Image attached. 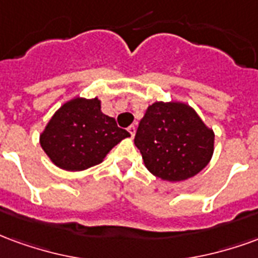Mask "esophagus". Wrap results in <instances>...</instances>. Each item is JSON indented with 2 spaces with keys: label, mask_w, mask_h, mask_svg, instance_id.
Listing matches in <instances>:
<instances>
[{
  "label": "esophagus",
  "mask_w": 258,
  "mask_h": 258,
  "mask_svg": "<svg viewBox=\"0 0 258 258\" xmlns=\"http://www.w3.org/2000/svg\"><path fill=\"white\" fill-rule=\"evenodd\" d=\"M127 132H129V133H131V136L133 137L135 136V133H136V126H135V125H131V126L127 127Z\"/></svg>",
  "instance_id": "34e87169"
}]
</instances>
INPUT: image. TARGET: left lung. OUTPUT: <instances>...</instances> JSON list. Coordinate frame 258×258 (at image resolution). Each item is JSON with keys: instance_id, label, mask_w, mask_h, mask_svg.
Masks as SVG:
<instances>
[{"instance_id": "obj_1", "label": "left lung", "mask_w": 258, "mask_h": 258, "mask_svg": "<svg viewBox=\"0 0 258 258\" xmlns=\"http://www.w3.org/2000/svg\"><path fill=\"white\" fill-rule=\"evenodd\" d=\"M135 144L150 172L168 181L198 174L213 155L214 133L184 103H154L139 123Z\"/></svg>"}]
</instances>
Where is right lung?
Wrapping results in <instances>:
<instances>
[{
    "instance_id": "right-lung-1",
    "label": "right lung",
    "mask_w": 258,
    "mask_h": 258,
    "mask_svg": "<svg viewBox=\"0 0 258 258\" xmlns=\"http://www.w3.org/2000/svg\"><path fill=\"white\" fill-rule=\"evenodd\" d=\"M129 132L103 114L97 99L70 100L56 111L41 135V147L64 170H85L100 163Z\"/></svg>"
}]
</instances>
